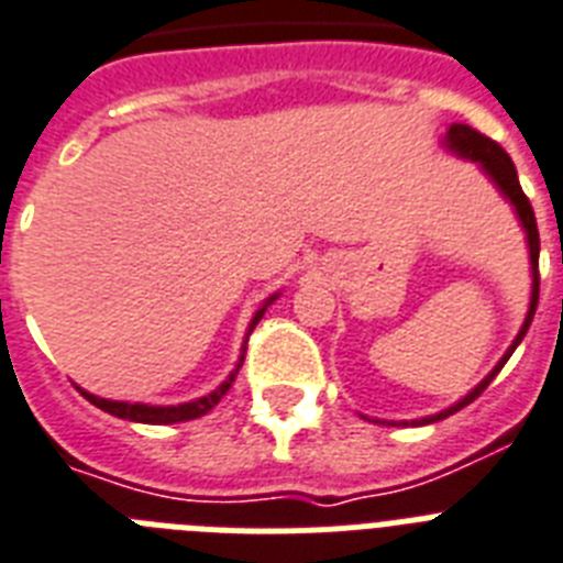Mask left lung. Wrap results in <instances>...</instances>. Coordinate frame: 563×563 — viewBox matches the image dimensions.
Instances as JSON below:
<instances>
[{
    "instance_id": "1",
    "label": "left lung",
    "mask_w": 563,
    "mask_h": 563,
    "mask_svg": "<svg viewBox=\"0 0 563 563\" xmlns=\"http://www.w3.org/2000/svg\"><path fill=\"white\" fill-rule=\"evenodd\" d=\"M445 144L454 153L465 155V158H472V162H479L483 164V170L488 173V176L495 178V185L504 190V196L509 199L511 205H515V210H518V217L520 222H523V228H527V240H529V257H532V303H529V314H527V321H523V329L518 332V338H515V344H511L509 353L504 355V361L497 364L492 373H488L483 382H479L477 387H474L468 396H465L460 405H454V408H448L442 410V413L437 416H428V419H419V422H440V419H445V416L456 413V410H463L465 405H472L474 399H477L479 393L486 390L488 385H492V378L504 369V364L509 361V355L515 353V346L523 341V335H527V329L529 323H532L534 318V309H538V286H541V274H538V251H541V236H538V222H534V210L532 205H529L527 194H523V187H520L518 181V170H515V164H511L509 153H506L497 141H492L488 135H483V132H477L474 126H468V123H451V130H448L445 135ZM563 263V257H561Z\"/></svg>"
}]
</instances>
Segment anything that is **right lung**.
Returning a JSON list of instances; mask_svg holds the SVG:
<instances>
[{"label": "right lung", "mask_w": 563, "mask_h": 563, "mask_svg": "<svg viewBox=\"0 0 563 563\" xmlns=\"http://www.w3.org/2000/svg\"><path fill=\"white\" fill-rule=\"evenodd\" d=\"M274 300V297H272ZM268 300V303H272ZM266 303V306H268ZM266 306L260 309L257 314H254V323H251V329L257 327V321L263 318V312H266ZM242 361L236 364V369L228 376V382H222V385L217 387L213 393H208V396H202V399L196 401H187V405H176V408H153V405H130V401H109V399H98V396H91V393H84L86 399L95 405V408L107 410V413L112 416H121V419H130V422H147V424H173V422H187V419H199V416H205L208 410H213V405H217L222 396H225L228 390H231V385H234L236 373H240Z\"/></svg>", "instance_id": "obj_1"}]
</instances>
